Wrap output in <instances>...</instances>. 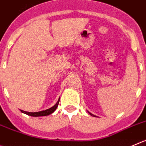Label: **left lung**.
Wrapping results in <instances>:
<instances>
[{"instance_id":"obj_1","label":"left lung","mask_w":146,"mask_h":146,"mask_svg":"<svg viewBox=\"0 0 146 146\" xmlns=\"http://www.w3.org/2000/svg\"><path fill=\"white\" fill-rule=\"evenodd\" d=\"M89 112V113H90V115H92V116H94V117H95V115H92V113H90V112Z\"/></svg>"}]
</instances>
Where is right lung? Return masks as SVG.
I'll return each mask as SVG.
<instances>
[{
    "label": "right lung",
    "mask_w": 146,
    "mask_h": 146,
    "mask_svg": "<svg viewBox=\"0 0 146 146\" xmlns=\"http://www.w3.org/2000/svg\"><path fill=\"white\" fill-rule=\"evenodd\" d=\"M59 100H60V98H59V100L58 102L54 105L53 107L48 108V109L45 110L40 111V112H26V111H23L22 110H21V112H23V113L26 114L28 115L32 116V117H40V116H46L50 115V114L53 113L55 111V110L56 109V108L58 107V105H59Z\"/></svg>",
    "instance_id": "1"
}]
</instances>
